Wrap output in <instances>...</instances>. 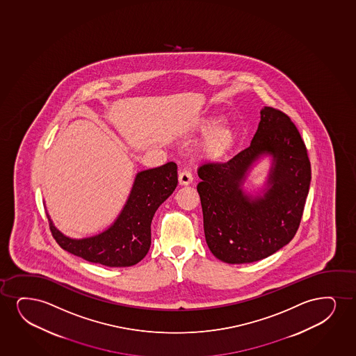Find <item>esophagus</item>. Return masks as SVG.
Returning a JSON list of instances; mask_svg holds the SVG:
<instances>
[{"instance_id": "obj_1", "label": "esophagus", "mask_w": 356, "mask_h": 356, "mask_svg": "<svg viewBox=\"0 0 356 356\" xmlns=\"http://www.w3.org/2000/svg\"><path fill=\"white\" fill-rule=\"evenodd\" d=\"M193 175H191V172L186 171V170H184V171H181L179 173V177H178V180H179V184L180 185H189L193 183Z\"/></svg>"}]
</instances>
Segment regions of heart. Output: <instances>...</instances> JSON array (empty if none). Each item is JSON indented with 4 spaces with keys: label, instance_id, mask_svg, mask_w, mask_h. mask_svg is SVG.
Returning <instances> with one entry per match:
<instances>
[{
    "label": "heart",
    "instance_id": "heart-1",
    "mask_svg": "<svg viewBox=\"0 0 356 356\" xmlns=\"http://www.w3.org/2000/svg\"><path fill=\"white\" fill-rule=\"evenodd\" d=\"M221 119L216 117L208 118L198 124L196 130L206 136L203 140V152L208 158H224L229 154L236 143V134L229 127L221 125Z\"/></svg>",
    "mask_w": 356,
    "mask_h": 356
}]
</instances>
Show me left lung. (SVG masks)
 <instances>
[{
  "label": "left lung",
  "instance_id": "8db88e82",
  "mask_svg": "<svg viewBox=\"0 0 356 356\" xmlns=\"http://www.w3.org/2000/svg\"><path fill=\"white\" fill-rule=\"evenodd\" d=\"M252 143L227 162L198 168L203 229L214 257L249 264L270 257L293 238L309 191L312 171L306 144L290 118L265 107ZM262 154L273 156L268 188L252 198L241 184Z\"/></svg>",
  "mask_w": 356,
  "mask_h": 356
}]
</instances>
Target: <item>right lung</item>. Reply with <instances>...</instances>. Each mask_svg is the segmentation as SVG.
<instances>
[{
  "label": "right lung",
  "instance_id": "obj_1",
  "mask_svg": "<svg viewBox=\"0 0 356 356\" xmlns=\"http://www.w3.org/2000/svg\"><path fill=\"white\" fill-rule=\"evenodd\" d=\"M177 184L175 162L138 172L125 206L106 231L88 238H70L55 227L48 216L50 231L60 247L86 261L108 267L136 265L149 252L154 214L171 196Z\"/></svg>",
  "mask_w": 356,
  "mask_h": 356
}]
</instances>
